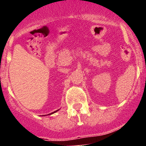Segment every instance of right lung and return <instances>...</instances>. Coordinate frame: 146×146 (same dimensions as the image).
Segmentation results:
<instances>
[{"mask_svg": "<svg viewBox=\"0 0 146 146\" xmlns=\"http://www.w3.org/2000/svg\"><path fill=\"white\" fill-rule=\"evenodd\" d=\"M58 111V110H56V111H55V112H53V113H50V114H52V113H55V112H57ZM49 115H50V114H49Z\"/></svg>", "mask_w": 146, "mask_h": 146, "instance_id": "obj_1", "label": "right lung"}]
</instances>
